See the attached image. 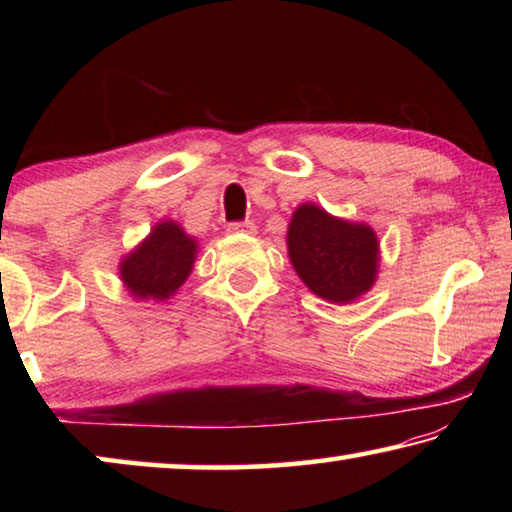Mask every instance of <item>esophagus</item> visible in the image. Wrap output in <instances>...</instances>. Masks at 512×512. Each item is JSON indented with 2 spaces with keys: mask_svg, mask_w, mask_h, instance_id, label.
<instances>
[{
  "mask_svg": "<svg viewBox=\"0 0 512 512\" xmlns=\"http://www.w3.org/2000/svg\"><path fill=\"white\" fill-rule=\"evenodd\" d=\"M255 223L253 221H235L228 225V232L232 235H255Z\"/></svg>",
  "mask_w": 512,
  "mask_h": 512,
  "instance_id": "1",
  "label": "esophagus"
}]
</instances>
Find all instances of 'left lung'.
Segmentation results:
<instances>
[{"label": "left lung", "mask_w": 512, "mask_h": 512, "mask_svg": "<svg viewBox=\"0 0 512 512\" xmlns=\"http://www.w3.org/2000/svg\"><path fill=\"white\" fill-rule=\"evenodd\" d=\"M287 250L293 271L318 298L350 305L368 293L379 273V239L368 223L302 203L291 216Z\"/></svg>", "instance_id": "8db88e82"}]
</instances>
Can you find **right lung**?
Instances as JSON below:
<instances>
[{"label":"right lung","instance_id":"right-lung-1","mask_svg":"<svg viewBox=\"0 0 512 512\" xmlns=\"http://www.w3.org/2000/svg\"><path fill=\"white\" fill-rule=\"evenodd\" d=\"M198 255L196 237L178 221L155 223L149 235L119 262V280L135 300L164 302L183 287Z\"/></svg>","mask_w":512,"mask_h":512}]
</instances>
